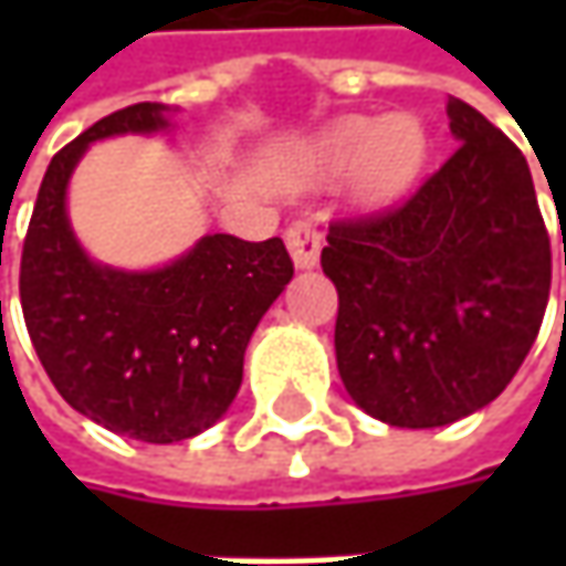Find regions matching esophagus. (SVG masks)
Instances as JSON below:
<instances>
[{
	"mask_svg": "<svg viewBox=\"0 0 566 566\" xmlns=\"http://www.w3.org/2000/svg\"><path fill=\"white\" fill-rule=\"evenodd\" d=\"M286 249L293 254V264L298 271H312L317 268L321 258V232L312 223H293L286 229Z\"/></svg>",
	"mask_w": 566,
	"mask_h": 566,
	"instance_id": "esophagus-1",
	"label": "esophagus"
}]
</instances>
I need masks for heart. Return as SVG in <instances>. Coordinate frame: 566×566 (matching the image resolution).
Instances as JSON below:
<instances>
[{
  "instance_id": "b5f03b06",
  "label": "heart",
  "mask_w": 566,
  "mask_h": 566,
  "mask_svg": "<svg viewBox=\"0 0 566 566\" xmlns=\"http://www.w3.org/2000/svg\"><path fill=\"white\" fill-rule=\"evenodd\" d=\"M428 160V132L422 119L394 113L384 119L343 116L317 135L302 157V169L315 182L349 172L359 205L397 201L419 179Z\"/></svg>"
}]
</instances>
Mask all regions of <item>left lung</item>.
<instances>
[{
  "label": "left lung",
  "instance_id": "obj_1",
  "mask_svg": "<svg viewBox=\"0 0 566 566\" xmlns=\"http://www.w3.org/2000/svg\"><path fill=\"white\" fill-rule=\"evenodd\" d=\"M447 119L457 154L397 210L334 223L321 251L343 387L397 428L460 422L501 397L552 290L526 157L463 99Z\"/></svg>",
  "mask_w": 566,
  "mask_h": 566
}]
</instances>
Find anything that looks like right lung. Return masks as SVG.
Returning a JSON list of instances; mask_svg holds the SVG:
<instances>
[{
  "label": "right lung",
  "mask_w": 566,
  "mask_h": 566,
  "mask_svg": "<svg viewBox=\"0 0 566 566\" xmlns=\"http://www.w3.org/2000/svg\"><path fill=\"white\" fill-rule=\"evenodd\" d=\"M176 106L135 103L62 147L43 176L21 254V308L62 400L144 444L217 424L239 394L245 349L293 280L280 239L201 235L147 271L94 261L69 217V182L91 144L172 128Z\"/></svg>",
  "instance_id": "right-lung-1"
}]
</instances>
